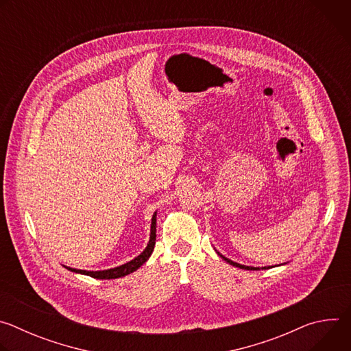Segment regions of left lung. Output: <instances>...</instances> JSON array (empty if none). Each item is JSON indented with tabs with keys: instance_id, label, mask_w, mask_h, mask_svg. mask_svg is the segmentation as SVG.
I'll use <instances>...</instances> for the list:
<instances>
[{
	"instance_id": "left-lung-1",
	"label": "left lung",
	"mask_w": 351,
	"mask_h": 351,
	"mask_svg": "<svg viewBox=\"0 0 351 351\" xmlns=\"http://www.w3.org/2000/svg\"><path fill=\"white\" fill-rule=\"evenodd\" d=\"M217 252V254L222 258V260H225L228 264H230V265H233V267H237V268H240V269H247V271H258V269H269V268H274V265L272 267H263V268H260V267H248V265H243V264H239V263H234V261H232V260H229V258H226L225 256H222L218 250H215ZM282 265V264H280ZM276 267V265H275Z\"/></svg>"
}]
</instances>
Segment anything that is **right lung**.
Instances as JSON below:
<instances>
[{
	"mask_svg": "<svg viewBox=\"0 0 351 351\" xmlns=\"http://www.w3.org/2000/svg\"><path fill=\"white\" fill-rule=\"evenodd\" d=\"M156 232H157V211L153 214V218H152V228H149V240H148L145 248L137 257H134L129 263L122 264V265L115 267V268L104 269V271H86V269H76V268H71V267H65V265L64 267L66 269L75 272V274L87 275V276L95 278V279H117V278L126 276V275L134 272L136 269H138L149 258V256H152L154 245H156V237H157Z\"/></svg>",
	"mask_w": 351,
	"mask_h": 351,
	"instance_id": "right-lung-1",
	"label": "right lung"
}]
</instances>
